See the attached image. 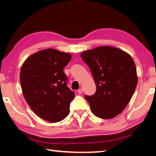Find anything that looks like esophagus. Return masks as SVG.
<instances>
[{
  "label": "esophagus",
  "mask_w": 156,
  "mask_h": 156,
  "mask_svg": "<svg viewBox=\"0 0 156 156\" xmlns=\"http://www.w3.org/2000/svg\"><path fill=\"white\" fill-rule=\"evenodd\" d=\"M83 89H82V88L79 89L78 90V94H81L82 93H83Z\"/></svg>",
  "instance_id": "34e87169"
}]
</instances>
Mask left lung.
<instances>
[{"label":"left lung","mask_w":156,"mask_h":156,"mask_svg":"<svg viewBox=\"0 0 156 156\" xmlns=\"http://www.w3.org/2000/svg\"><path fill=\"white\" fill-rule=\"evenodd\" d=\"M96 85V92L85 96L92 113L112 119L125 109L136 90L138 76L132 57L123 50L100 46L81 53Z\"/></svg>","instance_id":"obj_1"}]
</instances>
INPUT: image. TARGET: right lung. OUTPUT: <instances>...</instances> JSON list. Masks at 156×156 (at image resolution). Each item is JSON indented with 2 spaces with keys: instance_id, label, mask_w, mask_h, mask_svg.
Returning a JSON list of instances; mask_svg holds the SVG:
<instances>
[{
  "instance_id": "obj_1",
  "label": "right lung",
  "mask_w": 156,
  "mask_h": 156,
  "mask_svg": "<svg viewBox=\"0 0 156 156\" xmlns=\"http://www.w3.org/2000/svg\"><path fill=\"white\" fill-rule=\"evenodd\" d=\"M71 58L69 53L43 49L29 56L20 69V82L26 102L38 117L50 122L67 117L75 97L67 87L63 72Z\"/></svg>"
}]
</instances>
